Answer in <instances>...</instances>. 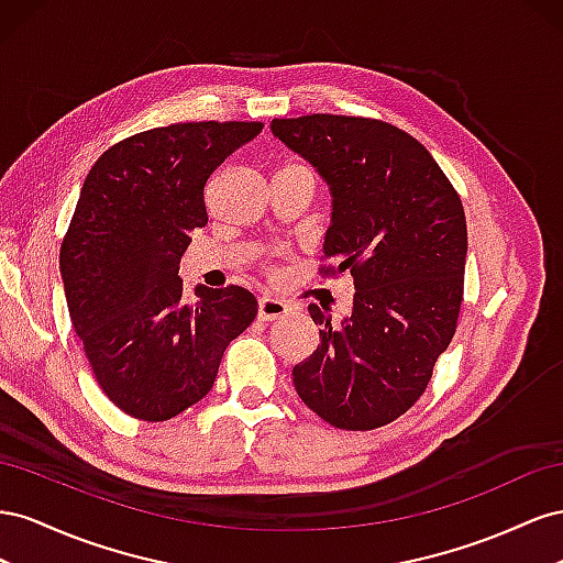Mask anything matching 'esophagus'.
<instances>
[{"label":"esophagus","instance_id":"1","mask_svg":"<svg viewBox=\"0 0 563 563\" xmlns=\"http://www.w3.org/2000/svg\"><path fill=\"white\" fill-rule=\"evenodd\" d=\"M290 313V303H285L283 299L276 297H262L260 299V320H276L280 316Z\"/></svg>","mask_w":563,"mask_h":563}]
</instances>
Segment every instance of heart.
<instances>
[{
	"instance_id": "b5f03b06",
	"label": "heart",
	"mask_w": 563,
	"mask_h": 563,
	"mask_svg": "<svg viewBox=\"0 0 563 563\" xmlns=\"http://www.w3.org/2000/svg\"><path fill=\"white\" fill-rule=\"evenodd\" d=\"M295 167H301V165H295Z\"/></svg>"
}]
</instances>
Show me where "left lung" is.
I'll return each instance as SVG.
<instances>
[{
    "instance_id": "8db88e82",
    "label": "left lung",
    "mask_w": 563,
    "mask_h": 563,
    "mask_svg": "<svg viewBox=\"0 0 563 563\" xmlns=\"http://www.w3.org/2000/svg\"><path fill=\"white\" fill-rule=\"evenodd\" d=\"M332 196L320 268L349 271L353 309L332 325L309 303L320 344L292 367L299 398L336 429L394 422L427 389L451 344L467 262L462 200L437 159L398 126L346 115L273 120Z\"/></svg>"
}]
</instances>
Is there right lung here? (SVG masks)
Returning <instances> with one entry per match:
<instances>
[{
	"label": "right lung",
	"instance_id": "add662e5",
	"mask_svg": "<svg viewBox=\"0 0 563 563\" xmlns=\"http://www.w3.org/2000/svg\"><path fill=\"white\" fill-rule=\"evenodd\" d=\"M262 122H181L108 148L87 174L60 245L73 328L96 382L122 412L172 420L198 404L223 351L247 330L245 287L198 285L184 299L179 262L207 223L205 186Z\"/></svg>",
	"mask_w": 563,
	"mask_h": 563
}]
</instances>
